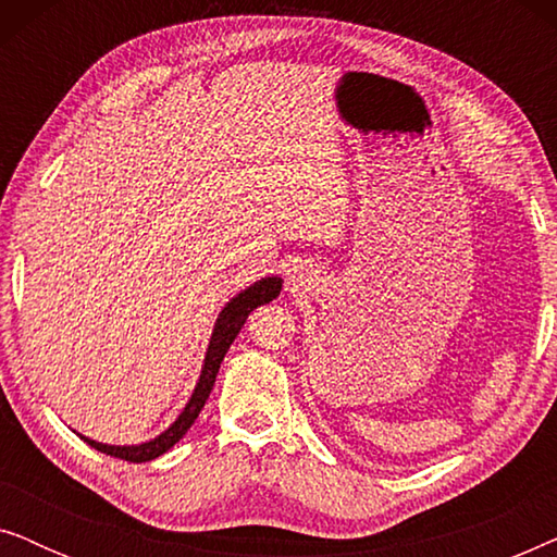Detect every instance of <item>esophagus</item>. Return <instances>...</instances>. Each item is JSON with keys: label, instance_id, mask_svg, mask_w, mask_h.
I'll return each instance as SVG.
<instances>
[{"label": "esophagus", "instance_id": "esophagus-1", "mask_svg": "<svg viewBox=\"0 0 557 557\" xmlns=\"http://www.w3.org/2000/svg\"><path fill=\"white\" fill-rule=\"evenodd\" d=\"M292 281H294V284H299V276H296V273H292Z\"/></svg>", "mask_w": 557, "mask_h": 557}]
</instances>
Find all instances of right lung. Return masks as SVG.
Listing matches in <instances>:
<instances>
[{"label": "right lung", "mask_w": 557, "mask_h": 557, "mask_svg": "<svg viewBox=\"0 0 557 557\" xmlns=\"http://www.w3.org/2000/svg\"><path fill=\"white\" fill-rule=\"evenodd\" d=\"M281 284H284L281 276H265L261 281H256V284H250L248 288H243L240 294H235L233 299L225 304L223 311H220L215 319V326H212L210 345H208V352H205L200 380H197V385H195L193 395H189L187 406L182 408V413L177 418H174V423L170 425V429L159 433L157 438L144 441V444H136V446H111V444H101V441L83 436V433H78V436L86 441L88 446H94L96 451L116 456V459H124V461H134V463L151 461V459H157V456L170 451V448L189 431V425L197 421V416H200L205 403H208L212 385H215L220 362H223L225 352L231 349L233 339L238 337V332L243 330V324H246L248 314L253 309L261 307V304H269L276 299V296L281 294Z\"/></svg>", "instance_id": "right-lung-1"}]
</instances>
